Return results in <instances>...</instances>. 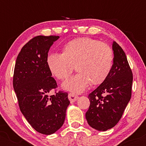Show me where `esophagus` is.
I'll return each instance as SVG.
<instances>
[{
    "label": "esophagus",
    "mask_w": 146,
    "mask_h": 146,
    "mask_svg": "<svg viewBox=\"0 0 146 146\" xmlns=\"http://www.w3.org/2000/svg\"><path fill=\"white\" fill-rule=\"evenodd\" d=\"M68 100H69L70 102H75L79 98V97L78 96V95H75L74 93H69V94H68Z\"/></svg>",
    "instance_id": "esophagus-1"
}]
</instances>
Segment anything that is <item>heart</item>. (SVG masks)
Returning <instances> with one entry per match:
<instances>
[{"mask_svg":"<svg viewBox=\"0 0 146 146\" xmlns=\"http://www.w3.org/2000/svg\"><path fill=\"white\" fill-rule=\"evenodd\" d=\"M50 72L58 80L68 78L75 68L78 73L63 83L64 89L80 93L90 83L100 84L108 78L113 65V53L108 45L90 38H80L65 44L62 53L46 56Z\"/></svg>","mask_w":146,"mask_h":146,"instance_id":"b5f03b06","label":"heart"}]
</instances>
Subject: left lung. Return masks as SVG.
Instances as JSON below:
<instances>
[{
  "label": "left lung",
  "instance_id": "8db88e82",
  "mask_svg": "<svg viewBox=\"0 0 146 146\" xmlns=\"http://www.w3.org/2000/svg\"><path fill=\"white\" fill-rule=\"evenodd\" d=\"M113 65L108 78L88 95L86 119L92 128L106 131L118 123L132 95V73L124 51L113 42Z\"/></svg>",
  "mask_w": 146,
  "mask_h": 146
}]
</instances>
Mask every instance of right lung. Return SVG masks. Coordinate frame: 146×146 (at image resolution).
<instances>
[{
	"instance_id": "1",
	"label": "right lung",
	"mask_w": 146,
	"mask_h": 146,
	"mask_svg": "<svg viewBox=\"0 0 146 146\" xmlns=\"http://www.w3.org/2000/svg\"><path fill=\"white\" fill-rule=\"evenodd\" d=\"M38 36L22 48L15 64L13 86L21 113L37 132L49 135L62 126L70 102L68 93L59 91L46 64L49 48L59 38Z\"/></svg>"
}]
</instances>
